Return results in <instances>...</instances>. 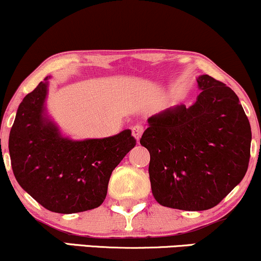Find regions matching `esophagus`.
Returning <instances> with one entry per match:
<instances>
[{
  "instance_id": "esophagus-1",
  "label": "esophagus",
  "mask_w": 261,
  "mask_h": 261,
  "mask_svg": "<svg viewBox=\"0 0 261 261\" xmlns=\"http://www.w3.org/2000/svg\"><path fill=\"white\" fill-rule=\"evenodd\" d=\"M131 131H133V135H134L135 139L140 140L141 135H142L143 131H145V127H143L142 124H136V125H134L133 128H131Z\"/></svg>"
}]
</instances>
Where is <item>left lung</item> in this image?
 Wrapping results in <instances>:
<instances>
[{"mask_svg": "<svg viewBox=\"0 0 261 261\" xmlns=\"http://www.w3.org/2000/svg\"><path fill=\"white\" fill-rule=\"evenodd\" d=\"M196 103L148 119L140 143L148 149L155 201L185 211L215 207L247 173L250 124L238 97L208 74L197 79Z\"/></svg>", "mask_w": 261, "mask_h": 261, "instance_id": "left-lung-1", "label": "left lung"}]
</instances>
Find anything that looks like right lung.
Instances as JSON below:
<instances>
[{
  "instance_id": "1",
  "label": "right lung",
  "mask_w": 261,
  "mask_h": 261,
  "mask_svg": "<svg viewBox=\"0 0 261 261\" xmlns=\"http://www.w3.org/2000/svg\"><path fill=\"white\" fill-rule=\"evenodd\" d=\"M27 94L10 133L11 164L18 184L43 207L74 214L100 206L115 167L136 145L130 130L106 139L62 137L44 116L47 77Z\"/></svg>"
}]
</instances>
